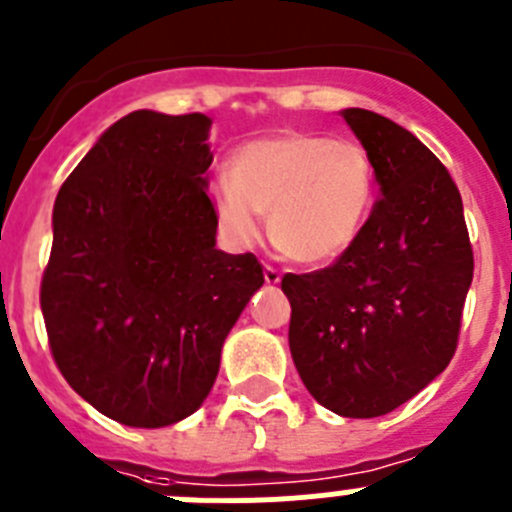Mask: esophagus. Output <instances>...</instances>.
<instances>
[{
    "label": "esophagus",
    "instance_id": "1",
    "mask_svg": "<svg viewBox=\"0 0 512 512\" xmlns=\"http://www.w3.org/2000/svg\"><path fill=\"white\" fill-rule=\"evenodd\" d=\"M280 278H283V272H280L278 267L265 265V283H267V285H278Z\"/></svg>",
    "mask_w": 512,
    "mask_h": 512
}]
</instances>
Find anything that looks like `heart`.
<instances>
[{
  "label": "heart",
  "instance_id": "heart-1",
  "mask_svg": "<svg viewBox=\"0 0 512 512\" xmlns=\"http://www.w3.org/2000/svg\"><path fill=\"white\" fill-rule=\"evenodd\" d=\"M376 199V166L351 138L280 131L242 143L227 179L212 184V207L234 240H252L257 214L280 255L303 265L336 260L356 242Z\"/></svg>",
  "mask_w": 512,
  "mask_h": 512
}]
</instances>
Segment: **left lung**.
Listing matches in <instances>:
<instances>
[{"instance_id": "8db88e82", "label": "left lung", "mask_w": 512, "mask_h": 512, "mask_svg": "<svg viewBox=\"0 0 512 512\" xmlns=\"http://www.w3.org/2000/svg\"><path fill=\"white\" fill-rule=\"evenodd\" d=\"M343 118L376 166L381 199L323 270L283 278L290 353L305 389L331 412H394L457 351L472 245L450 171L407 128L364 108Z\"/></svg>"}]
</instances>
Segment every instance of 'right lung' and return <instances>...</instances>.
I'll return each instance as SVG.
<instances>
[{"mask_svg":"<svg viewBox=\"0 0 512 512\" xmlns=\"http://www.w3.org/2000/svg\"><path fill=\"white\" fill-rule=\"evenodd\" d=\"M209 126L202 113H128L57 191L47 341L65 381L126 427L202 407L224 338L265 283L252 252L214 247Z\"/></svg>","mask_w":512,"mask_h":512,"instance_id":"1","label":"right lung"}]
</instances>
